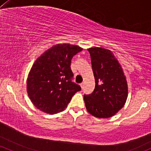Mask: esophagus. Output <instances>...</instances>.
Instances as JSON below:
<instances>
[{
  "mask_svg": "<svg viewBox=\"0 0 151 151\" xmlns=\"http://www.w3.org/2000/svg\"><path fill=\"white\" fill-rule=\"evenodd\" d=\"M80 86H81V87H82V89H83L84 88V83H81Z\"/></svg>",
  "mask_w": 151,
  "mask_h": 151,
  "instance_id": "1",
  "label": "esophagus"
}]
</instances>
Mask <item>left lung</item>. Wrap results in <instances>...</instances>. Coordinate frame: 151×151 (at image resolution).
Returning <instances> with one entry per match:
<instances>
[{
  "instance_id": "obj_1",
  "label": "left lung",
  "mask_w": 151,
  "mask_h": 151,
  "mask_svg": "<svg viewBox=\"0 0 151 151\" xmlns=\"http://www.w3.org/2000/svg\"><path fill=\"white\" fill-rule=\"evenodd\" d=\"M95 87L92 94H84L89 113L98 118L115 115L125 105L127 84L120 63L108 49L89 48Z\"/></svg>"
}]
</instances>
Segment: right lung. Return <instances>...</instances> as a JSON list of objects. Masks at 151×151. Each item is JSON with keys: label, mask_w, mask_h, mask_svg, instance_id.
Listing matches in <instances>:
<instances>
[{"label": "right lung", "mask_w": 151, "mask_h": 151, "mask_svg": "<svg viewBox=\"0 0 151 151\" xmlns=\"http://www.w3.org/2000/svg\"><path fill=\"white\" fill-rule=\"evenodd\" d=\"M82 50L67 44L52 46L33 64L27 79V92L31 102L43 112L54 114L67 107L74 94L81 90L72 82L71 61Z\"/></svg>", "instance_id": "obj_1"}]
</instances>
